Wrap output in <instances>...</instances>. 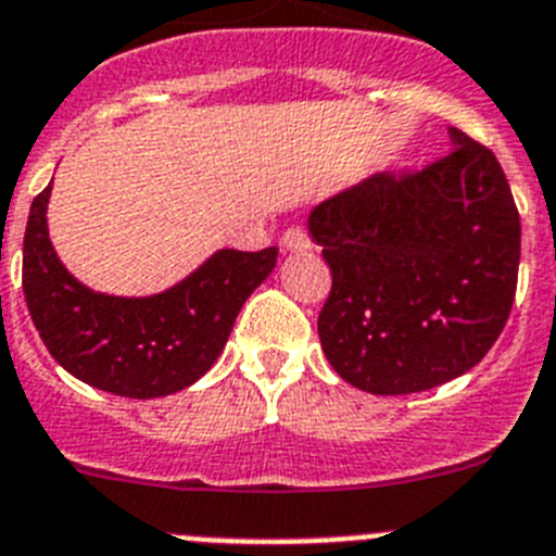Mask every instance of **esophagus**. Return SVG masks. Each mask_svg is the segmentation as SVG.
<instances>
[{
    "instance_id": "1",
    "label": "esophagus",
    "mask_w": 556,
    "mask_h": 556,
    "mask_svg": "<svg viewBox=\"0 0 556 556\" xmlns=\"http://www.w3.org/2000/svg\"><path fill=\"white\" fill-rule=\"evenodd\" d=\"M281 244L287 250H308L312 248V239H308L306 228H301V225H292V228L283 230Z\"/></svg>"
}]
</instances>
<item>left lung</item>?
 <instances>
[{
  "label": "left lung",
  "mask_w": 556,
  "mask_h": 556,
  "mask_svg": "<svg viewBox=\"0 0 556 556\" xmlns=\"http://www.w3.org/2000/svg\"><path fill=\"white\" fill-rule=\"evenodd\" d=\"M448 132L443 159L378 172L308 214L333 278L317 317L323 351L372 395L424 392L468 372L513 312V191L488 147Z\"/></svg>",
  "instance_id": "8db88e82"
}]
</instances>
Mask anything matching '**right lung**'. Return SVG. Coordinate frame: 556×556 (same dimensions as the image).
I'll return each instance as SVG.
<instances>
[{
  "label": "right lung",
  "mask_w": 556,
  "mask_h": 556,
  "mask_svg": "<svg viewBox=\"0 0 556 556\" xmlns=\"http://www.w3.org/2000/svg\"><path fill=\"white\" fill-rule=\"evenodd\" d=\"M49 191L52 184L29 208L22 287L52 358L97 390L141 401L194 384L223 353L239 308L273 273L278 250H217L161 294H102L83 287L49 242Z\"/></svg>",
  "instance_id": "1"
}]
</instances>
